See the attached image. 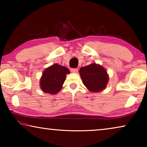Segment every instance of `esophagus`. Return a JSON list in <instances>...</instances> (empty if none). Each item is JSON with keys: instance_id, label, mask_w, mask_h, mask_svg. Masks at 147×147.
Returning <instances> with one entry per match:
<instances>
[{"instance_id": "34e87169", "label": "esophagus", "mask_w": 147, "mask_h": 147, "mask_svg": "<svg viewBox=\"0 0 147 147\" xmlns=\"http://www.w3.org/2000/svg\"><path fill=\"white\" fill-rule=\"evenodd\" d=\"M71 71L72 73H77L78 71V69L77 68H72V69H71Z\"/></svg>"}]
</instances>
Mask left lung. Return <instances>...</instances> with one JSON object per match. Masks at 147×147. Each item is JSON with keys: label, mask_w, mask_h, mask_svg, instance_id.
I'll return each instance as SVG.
<instances>
[{"label": "left lung", "mask_w": 147, "mask_h": 147, "mask_svg": "<svg viewBox=\"0 0 147 147\" xmlns=\"http://www.w3.org/2000/svg\"><path fill=\"white\" fill-rule=\"evenodd\" d=\"M79 72L82 82L90 92H102L109 81L107 71L100 64L93 63L82 67Z\"/></svg>", "instance_id": "left-lung-1"}]
</instances>
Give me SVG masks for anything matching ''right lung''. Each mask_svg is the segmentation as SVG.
<instances>
[{
  "mask_svg": "<svg viewBox=\"0 0 147 147\" xmlns=\"http://www.w3.org/2000/svg\"><path fill=\"white\" fill-rule=\"evenodd\" d=\"M70 71L67 67L53 64L44 70L40 78L39 85L42 91L49 94H56L61 90L66 75Z\"/></svg>",
  "mask_w": 147,
  "mask_h": 147,
  "instance_id": "obj_1",
  "label": "right lung"
}]
</instances>
